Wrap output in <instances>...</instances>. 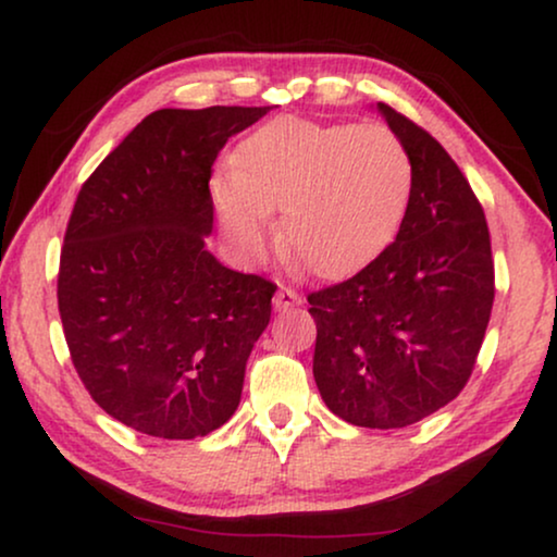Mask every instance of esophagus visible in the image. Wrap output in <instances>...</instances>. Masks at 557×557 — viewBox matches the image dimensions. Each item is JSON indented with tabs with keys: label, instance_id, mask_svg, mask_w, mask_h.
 Wrapping results in <instances>:
<instances>
[{
	"label": "esophagus",
	"instance_id": "34e87169",
	"mask_svg": "<svg viewBox=\"0 0 557 557\" xmlns=\"http://www.w3.org/2000/svg\"><path fill=\"white\" fill-rule=\"evenodd\" d=\"M299 304H301V294L294 292V288H288V286H281L276 296H273V307H276L278 311L299 307Z\"/></svg>",
	"mask_w": 557,
	"mask_h": 557
}]
</instances>
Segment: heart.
<instances>
[{"instance_id":"b5f03b06","label":"heart","mask_w":557,"mask_h":557,"mask_svg":"<svg viewBox=\"0 0 557 557\" xmlns=\"http://www.w3.org/2000/svg\"><path fill=\"white\" fill-rule=\"evenodd\" d=\"M413 182V159L391 128L276 119L243 141L212 200L240 253H265L281 210L288 253L319 278H347L398 238Z\"/></svg>"}]
</instances>
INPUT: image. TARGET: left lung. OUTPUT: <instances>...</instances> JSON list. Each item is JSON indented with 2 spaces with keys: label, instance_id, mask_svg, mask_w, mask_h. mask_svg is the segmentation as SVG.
<instances>
[{
  "label": "left lung",
  "instance_id": "8db88e82",
  "mask_svg": "<svg viewBox=\"0 0 557 557\" xmlns=\"http://www.w3.org/2000/svg\"><path fill=\"white\" fill-rule=\"evenodd\" d=\"M413 159V200L391 248L342 284L309 294L314 380L326 408L362 429H403L469 383L494 304L482 205L448 151L377 103Z\"/></svg>",
  "mask_w": 557,
  "mask_h": 557
}]
</instances>
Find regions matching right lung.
I'll use <instances>...</instances> for the list:
<instances>
[{
    "instance_id": "add662e5",
    "label": "right lung",
    "mask_w": 557,
    "mask_h": 557,
    "mask_svg": "<svg viewBox=\"0 0 557 557\" xmlns=\"http://www.w3.org/2000/svg\"><path fill=\"white\" fill-rule=\"evenodd\" d=\"M271 106L149 113L83 182L60 250L58 309L98 406L147 436H208L235 413L276 284L225 269L212 164Z\"/></svg>"
}]
</instances>
